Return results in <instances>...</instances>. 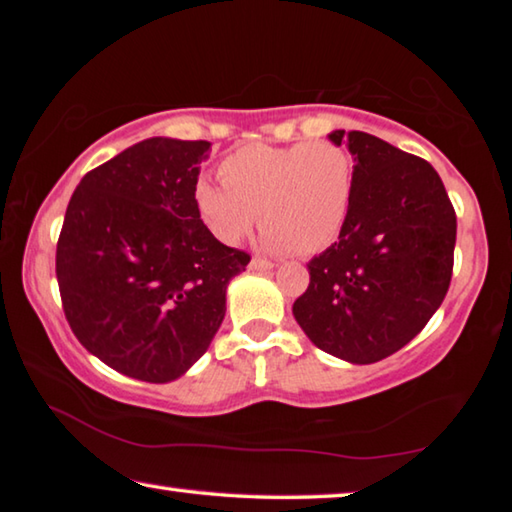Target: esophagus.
I'll use <instances>...</instances> for the list:
<instances>
[{
	"instance_id": "obj_1",
	"label": "esophagus",
	"mask_w": 512,
	"mask_h": 512,
	"mask_svg": "<svg viewBox=\"0 0 512 512\" xmlns=\"http://www.w3.org/2000/svg\"><path fill=\"white\" fill-rule=\"evenodd\" d=\"M248 268H250V271H271V268H275V264L266 262V259H262V257H253V259H250Z\"/></svg>"
}]
</instances>
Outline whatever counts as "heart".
Listing matches in <instances>:
<instances>
[{
  "label": "heart",
  "instance_id": "b5f03b06",
  "mask_svg": "<svg viewBox=\"0 0 512 512\" xmlns=\"http://www.w3.org/2000/svg\"><path fill=\"white\" fill-rule=\"evenodd\" d=\"M221 183L201 178L194 198L207 230L225 246L244 241L257 219L264 248L314 255L339 235L350 210V155L329 142L246 144L221 162Z\"/></svg>",
  "mask_w": 512,
  "mask_h": 512
}]
</instances>
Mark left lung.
I'll return each mask as SVG.
<instances>
[{
  "instance_id": "obj_1",
  "label": "left lung",
  "mask_w": 512,
  "mask_h": 512,
  "mask_svg": "<svg viewBox=\"0 0 512 512\" xmlns=\"http://www.w3.org/2000/svg\"><path fill=\"white\" fill-rule=\"evenodd\" d=\"M354 158L348 216L293 302L302 332L332 357L375 363L422 332L452 280L456 214L436 169L375 135L332 131Z\"/></svg>"
}]
</instances>
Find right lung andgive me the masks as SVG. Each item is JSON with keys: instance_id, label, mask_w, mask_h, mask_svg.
I'll use <instances>...</instances> for the list:
<instances>
[{"instance_id": "add662e5", "label": "right lung", "mask_w": 512, "mask_h": 512, "mask_svg": "<svg viewBox=\"0 0 512 512\" xmlns=\"http://www.w3.org/2000/svg\"><path fill=\"white\" fill-rule=\"evenodd\" d=\"M210 142L149 137L85 173L67 205L56 277L67 323L121 375L167 384L210 348L250 257L223 246L194 189Z\"/></svg>"}]
</instances>
